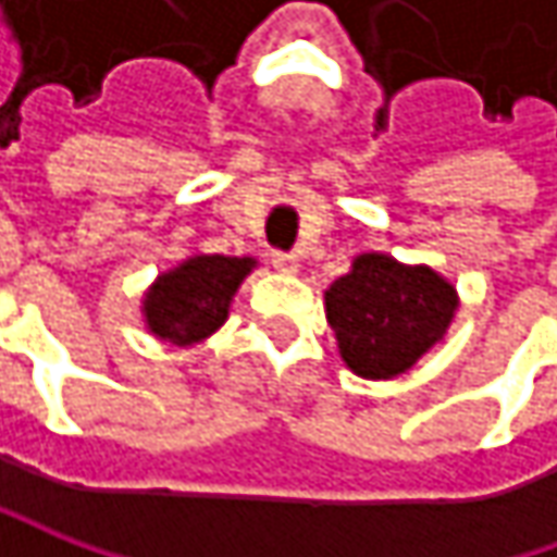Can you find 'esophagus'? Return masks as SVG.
I'll list each match as a JSON object with an SVG mask.
<instances>
[{"label":"esophagus","instance_id":"34e87169","mask_svg":"<svg viewBox=\"0 0 557 557\" xmlns=\"http://www.w3.org/2000/svg\"><path fill=\"white\" fill-rule=\"evenodd\" d=\"M272 267L278 269V272H297L300 260H297V253H285V250H275V253H272Z\"/></svg>","mask_w":557,"mask_h":557}]
</instances>
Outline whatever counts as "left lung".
<instances>
[{
  "label": "left lung",
  "instance_id": "left-lung-1",
  "mask_svg": "<svg viewBox=\"0 0 557 557\" xmlns=\"http://www.w3.org/2000/svg\"><path fill=\"white\" fill-rule=\"evenodd\" d=\"M456 288L431 267H406L387 253H359L325 290V315L341 359L362 377L412 369L453 322Z\"/></svg>",
  "mask_w": 557,
  "mask_h": 557
}]
</instances>
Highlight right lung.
I'll list each match as a JSON object with an SVG mask.
<instances>
[{"label": "right lung", "instance_id": "1", "mask_svg": "<svg viewBox=\"0 0 557 557\" xmlns=\"http://www.w3.org/2000/svg\"><path fill=\"white\" fill-rule=\"evenodd\" d=\"M253 267V257L198 253L158 275L141 300L148 332L176 347L210 337L228 319V304Z\"/></svg>", "mask_w": 557, "mask_h": 557}]
</instances>
